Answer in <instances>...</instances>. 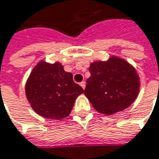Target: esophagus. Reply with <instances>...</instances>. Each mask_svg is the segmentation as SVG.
<instances>
[{"instance_id":"esophagus-1","label":"esophagus","mask_w":159,"mask_h":159,"mask_svg":"<svg viewBox=\"0 0 159 159\" xmlns=\"http://www.w3.org/2000/svg\"><path fill=\"white\" fill-rule=\"evenodd\" d=\"M80 85L82 86V88H83V89H84V88H85V83H84V82H81V83H80Z\"/></svg>"}]
</instances>
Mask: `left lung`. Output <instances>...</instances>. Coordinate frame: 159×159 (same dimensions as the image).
<instances>
[{
    "label": "left lung",
    "mask_w": 159,
    "mask_h": 159,
    "mask_svg": "<svg viewBox=\"0 0 159 159\" xmlns=\"http://www.w3.org/2000/svg\"><path fill=\"white\" fill-rule=\"evenodd\" d=\"M89 72L84 94L97 112L110 116L127 108L137 99L140 78L125 59L111 55L107 61L91 63Z\"/></svg>",
    "instance_id": "obj_1"
}]
</instances>
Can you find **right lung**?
Listing matches in <instances>:
<instances>
[{"label":"right lung","instance_id":"add662e5","mask_svg":"<svg viewBox=\"0 0 159 159\" xmlns=\"http://www.w3.org/2000/svg\"><path fill=\"white\" fill-rule=\"evenodd\" d=\"M84 89L73 80V75L65 72L61 63L37 64L25 84V94L33 110L39 116L50 119L68 116L75 99Z\"/></svg>","mask_w":159,"mask_h":159}]
</instances>
